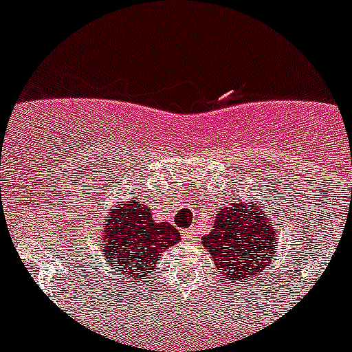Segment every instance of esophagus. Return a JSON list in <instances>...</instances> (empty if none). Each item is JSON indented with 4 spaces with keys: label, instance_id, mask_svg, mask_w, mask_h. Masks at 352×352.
<instances>
[{
    "label": "esophagus",
    "instance_id": "esophagus-1",
    "mask_svg": "<svg viewBox=\"0 0 352 352\" xmlns=\"http://www.w3.org/2000/svg\"><path fill=\"white\" fill-rule=\"evenodd\" d=\"M182 234L186 241H192V238H194V232H192L190 229H185V231H182Z\"/></svg>",
    "mask_w": 352,
    "mask_h": 352
}]
</instances>
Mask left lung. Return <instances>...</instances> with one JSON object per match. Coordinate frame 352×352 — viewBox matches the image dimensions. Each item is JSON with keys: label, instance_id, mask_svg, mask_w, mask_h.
<instances>
[{"label": "left lung", "instance_id": "8db88e82", "mask_svg": "<svg viewBox=\"0 0 352 352\" xmlns=\"http://www.w3.org/2000/svg\"><path fill=\"white\" fill-rule=\"evenodd\" d=\"M257 203L231 201V206L214 217L213 231L203 236V247L210 252L219 270L220 280L234 284L248 276H257L272 261L278 238L272 219Z\"/></svg>", "mask_w": 352, "mask_h": 352}]
</instances>
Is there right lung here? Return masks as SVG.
<instances>
[{
	"mask_svg": "<svg viewBox=\"0 0 352 352\" xmlns=\"http://www.w3.org/2000/svg\"><path fill=\"white\" fill-rule=\"evenodd\" d=\"M100 229L105 264L130 285H142L164 250L179 241V232L170 223L155 222L148 204L139 199L123 201L118 210L107 211Z\"/></svg>",
	"mask_w": 352,
	"mask_h": 352,
	"instance_id": "right-lung-1",
	"label": "right lung"
}]
</instances>
